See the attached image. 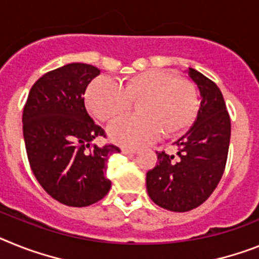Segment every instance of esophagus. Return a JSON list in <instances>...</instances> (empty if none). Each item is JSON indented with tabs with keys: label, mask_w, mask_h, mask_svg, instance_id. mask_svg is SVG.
<instances>
[{
	"label": "esophagus",
	"mask_w": 259,
	"mask_h": 259,
	"mask_svg": "<svg viewBox=\"0 0 259 259\" xmlns=\"http://www.w3.org/2000/svg\"><path fill=\"white\" fill-rule=\"evenodd\" d=\"M121 151H122V154H125V155H133V154L137 153V149H129V147H122V149H121Z\"/></svg>",
	"instance_id": "esophagus-1"
}]
</instances>
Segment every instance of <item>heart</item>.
Returning a JSON list of instances; mask_svg holds the SVG:
<instances>
[{
    "label": "heart",
    "instance_id": "heart-1",
    "mask_svg": "<svg viewBox=\"0 0 259 259\" xmlns=\"http://www.w3.org/2000/svg\"><path fill=\"white\" fill-rule=\"evenodd\" d=\"M138 100L137 110L141 114L126 116L110 125V138L119 145L140 146L162 133L177 136L193 122L199 108L195 87L160 69L137 73L121 87L108 77H97L85 96L89 110L100 121L117 118Z\"/></svg>",
    "mask_w": 259,
    "mask_h": 259
}]
</instances>
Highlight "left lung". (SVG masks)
<instances>
[{"label":"left lung","instance_id":"left-lung-1","mask_svg":"<svg viewBox=\"0 0 259 259\" xmlns=\"http://www.w3.org/2000/svg\"><path fill=\"white\" fill-rule=\"evenodd\" d=\"M200 92V108L191 129L177 141L178 158L158 153V164L146 174L150 199L172 212H188L213 192L227 164L230 118L223 93L193 68L186 71Z\"/></svg>","mask_w":259,"mask_h":259}]
</instances>
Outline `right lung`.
Masks as SVG:
<instances>
[{
    "instance_id": "1",
    "label": "right lung",
    "mask_w": 259,
    "mask_h": 259,
    "mask_svg": "<svg viewBox=\"0 0 259 259\" xmlns=\"http://www.w3.org/2000/svg\"><path fill=\"white\" fill-rule=\"evenodd\" d=\"M100 69L69 63L45 73L23 108V140L30 167L50 196L68 207L97 203L110 190L106 162L114 145L92 146L104 136L87 112L84 93Z\"/></svg>"
}]
</instances>
